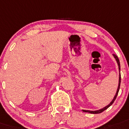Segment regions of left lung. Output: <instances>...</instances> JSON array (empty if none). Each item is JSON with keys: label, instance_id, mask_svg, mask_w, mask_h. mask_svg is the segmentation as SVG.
<instances>
[{"label": "left lung", "instance_id": "obj_1", "mask_svg": "<svg viewBox=\"0 0 129 129\" xmlns=\"http://www.w3.org/2000/svg\"><path fill=\"white\" fill-rule=\"evenodd\" d=\"M113 56H114L115 59H116L117 61V63L118 64V67H119V85H118V88H117V92H116V94H115V95L114 98H113V99L112 100V101L110 102L109 104L108 105V106H106V107H104V108H102V109H100V110H96V111H89V110H83V111H84V112H88V113H94V114H96V113H102V112H103L104 110H106V109H108V108L110 106H111V105L113 104V103L114 102L115 100L117 98V96L118 94V92H119V88H120V84H121V73H120V70H121V67H120V62H119V58H118L117 56H116V55L115 54H113Z\"/></svg>", "mask_w": 129, "mask_h": 129}]
</instances>
